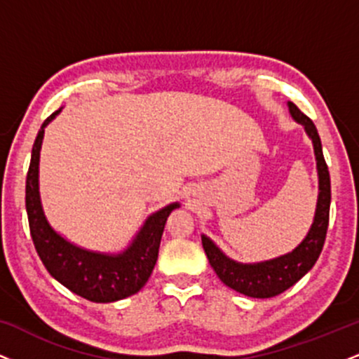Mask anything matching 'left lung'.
<instances>
[{
	"mask_svg": "<svg viewBox=\"0 0 359 359\" xmlns=\"http://www.w3.org/2000/svg\"><path fill=\"white\" fill-rule=\"evenodd\" d=\"M290 114L306 126L309 137L312 138L319 172V199H317L316 217L312 228L300 245L292 253L270 259V262L257 263V265H243L229 259L217 248L209 238L203 236V246L208 255L209 263L224 285L243 295L255 299H270L282 294L294 283H297L309 270L314 266L323 251L325 234L329 226V208H331V177H329L327 163L323 155L319 133L312 119L306 116L294 102H288Z\"/></svg>",
	"mask_w": 359,
	"mask_h": 359,
	"instance_id": "obj_1",
	"label": "left lung"
}]
</instances>
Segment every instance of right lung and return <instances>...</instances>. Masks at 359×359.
I'll list each match as a JSON object with an SVG mask.
<instances>
[{
    "label": "right lung",
    "mask_w": 359,
    "mask_h": 359,
    "mask_svg": "<svg viewBox=\"0 0 359 359\" xmlns=\"http://www.w3.org/2000/svg\"><path fill=\"white\" fill-rule=\"evenodd\" d=\"M59 111L52 113L40 128L32 148L27 174L25 203L35 250L48 273L79 297L90 302H114L126 299L137 294L154 271L165 221L179 204H170L162 211L151 214L135 238L133 245L116 257L93 253L65 241L48 226L39 196V160L43 131Z\"/></svg>",
    "instance_id": "obj_1"
}]
</instances>
